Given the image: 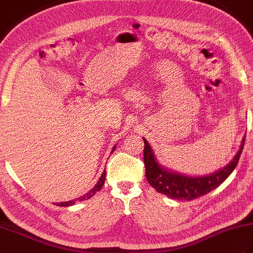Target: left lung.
I'll list each match as a JSON object with an SVG mask.
<instances>
[{
    "mask_svg": "<svg viewBox=\"0 0 253 253\" xmlns=\"http://www.w3.org/2000/svg\"><path fill=\"white\" fill-rule=\"evenodd\" d=\"M143 162L146 166V177L149 184L158 192L168 196L169 198L190 201L214 190L232 174V171L237 166L240 154L243 152L245 138L241 141L239 151L235 155L233 161H230L225 168L210 175L199 177L181 175L164 168L162 164L159 163L147 139L143 138Z\"/></svg>",
    "mask_w": 253,
    "mask_h": 253,
    "instance_id": "obj_1",
    "label": "left lung"
}]
</instances>
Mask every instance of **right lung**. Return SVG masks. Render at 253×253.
I'll return each instance as SVG.
<instances>
[{"instance_id": "obj_1", "label": "right lung", "mask_w": 253, "mask_h": 253, "mask_svg": "<svg viewBox=\"0 0 253 253\" xmlns=\"http://www.w3.org/2000/svg\"><path fill=\"white\" fill-rule=\"evenodd\" d=\"M115 148H116V146L113 148V150H112V152H114V150H115ZM105 175H106V171L104 170L103 173H102V176L100 177V179H99V181L96 182V185L92 188V189H91L90 191H88L87 193H85V195H84V196H82V197H79L77 200H79V201H84V200H88V199H90V198H92L96 192L98 191H100L101 190V188L103 187V185H104V181H105ZM76 203V199H75V200H71V201H67V202H61V203H57V206L58 207H69V206H74V204Z\"/></svg>"}]
</instances>
